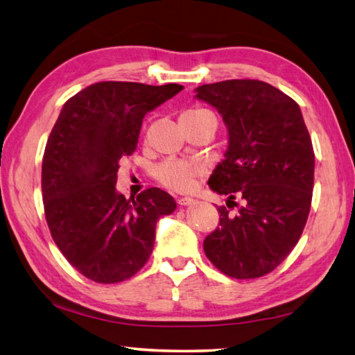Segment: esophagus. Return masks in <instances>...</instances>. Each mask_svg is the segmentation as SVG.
I'll return each mask as SVG.
<instances>
[{
  "mask_svg": "<svg viewBox=\"0 0 355 355\" xmlns=\"http://www.w3.org/2000/svg\"><path fill=\"white\" fill-rule=\"evenodd\" d=\"M196 200L191 199V197H180V199L177 200V203L180 207H188V205H192Z\"/></svg>",
  "mask_w": 355,
  "mask_h": 355,
  "instance_id": "1",
  "label": "esophagus"
}]
</instances>
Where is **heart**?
<instances>
[{
  "label": "heart",
  "mask_w": 355,
  "mask_h": 355,
  "mask_svg": "<svg viewBox=\"0 0 355 355\" xmlns=\"http://www.w3.org/2000/svg\"><path fill=\"white\" fill-rule=\"evenodd\" d=\"M203 120H211L216 123V116L211 110L205 106H191L184 110L180 116V122H203ZM203 175V167L197 163L183 159H166L153 169V178L164 188L184 192L194 186L196 180Z\"/></svg>",
  "instance_id": "heart-1"
}]
</instances>
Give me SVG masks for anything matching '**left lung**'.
<instances>
[{"mask_svg":"<svg viewBox=\"0 0 355 355\" xmlns=\"http://www.w3.org/2000/svg\"><path fill=\"white\" fill-rule=\"evenodd\" d=\"M197 98L228 128L225 159L208 182L228 202L218 207L219 224L203 250L228 277H263L291 254L307 224L315 182L309 130L296 101L260 80L203 84Z\"/></svg>","mask_w":355,"mask_h":355,"instance_id":"1","label":"left lung"}]
</instances>
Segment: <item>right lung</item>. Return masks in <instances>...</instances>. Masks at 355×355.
Instances as JSON below:
<instances>
[{
  "label": "right lung",
  "instance_id": "add662e5",
  "mask_svg": "<svg viewBox=\"0 0 355 355\" xmlns=\"http://www.w3.org/2000/svg\"><path fill=\"white\" fill-rule=\"evenodd\" d=\"M182 89L101 81L65 101L42 159V199L53 239L84 277H133L152 255L156 220L177 208L159 188L125 199L116 182L119 161L137 147L144 116Z\"/></svg>",
  "mask_w": 355,
  "mask_h": 355
}]
</instances>
